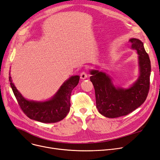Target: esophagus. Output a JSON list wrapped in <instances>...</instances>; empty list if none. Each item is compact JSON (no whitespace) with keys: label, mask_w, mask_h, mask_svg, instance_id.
<instances>
[{"label":"esophagus","mask_w":160,"mask_h":160,"mask_svg":"<svg viewBox=\"0 0 160 160\" xmlns=\"http://www.w3.org/2000/svg\"><path fill=\"white\" fill-rule=\"evenodd\" d=\"M80 77H81V79H85L87 78V74L86 72H82L81 75H80Z\"/></svg>","instance_id":"obj_1"}]
</instances>
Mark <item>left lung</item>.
Here are the masks:
<instances>
[{
    "label": "left lung",
    "instance_id": "8db88e82",
    "mask_svg": "<svg viewBox=\"0 0 160 160\" xmlns=\"http://www.w3.org/2000/svg\"><path fill=\"white\" fill-rule=\"evenodd\" d=\"M131 49L138 54L139 76L128 88L115 87L112 79L103 72L92 69L90 79L92 82L97 108L102 116L116 118L126 116L141 106L146 99L150 88L151 65L143 42L135 38L129 40Z\"/></svg>",
    "mask_w": 160,
    "mask_h": 160
}]
</instances>
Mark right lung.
Returning a JSON list of instances; mask_svg holds the SVG:
<instances>
[{
	"label": "right lung",
	"mask_w": 160,
	"mask_h": 160,
	"mask_svg": "<svg viewBox=\"0 0 160 160\" xmlns=\"http://www.w3.org/2000/svg\"><path fill=\"white\" fill-rule=\"evenodd\" d=\"M9 73V81L21 109L26 116L41 123H56L66 118L70 110V96L73 89L78 85L79 75L67 79L53 97L47 101L37 102L25 99L18 91Z\"/></svg>",
	"instance_id": "1"
}]
</instances>
